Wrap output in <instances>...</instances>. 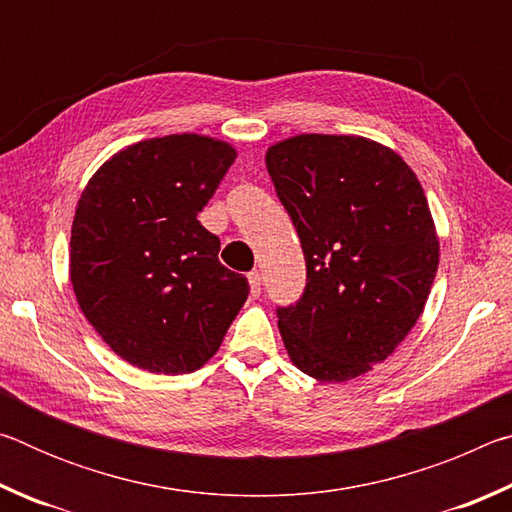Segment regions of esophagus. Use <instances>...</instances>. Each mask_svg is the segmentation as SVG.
<instances>
[{
  "label": "esophagus",
  "mask_w": 512,
  "mask_h": 512,
  "mask_svg": "<svg viewBox=\"0 0 512 512\" xmlns=\"http://www.w3.org/2000/svg\"><path fill=\"white\" fill-rule=\"evenodd\" d=\"M248 282H250V293H253V298H257L259 293H262V275H259V271H250Z\"/></svg>",
  "instance_id": "1"
}]
</instances>
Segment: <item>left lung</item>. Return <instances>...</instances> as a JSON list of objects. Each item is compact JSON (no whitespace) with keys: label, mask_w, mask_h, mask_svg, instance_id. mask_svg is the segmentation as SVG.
<instances>
[{"label":"left lung","mask_w":512,"mask_h":512,"mask_svg":"<svg viewBox=\"0 0 512 512\" xmlns=\"http://www.w3.org/2000/svg\"><path fill=\"white\" fill-rule=\"evenodd\" d=\"M307 264L302 296L277 307L291 361L318 381L368 372L420 318L438 237L420 180L400 155L352 135H298L266 153Z\"/></svg>","instance_id":"8db88e82"}]
</instances>
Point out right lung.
I'll list each match as a JSON object with an SVG mask.
<instances>
[{
    "instance_id": "right-lung-1",
    "label": "right lung",
    "mask_w": 512,
    "mask_h": 512,
    "mask_svg": "<svg viewBox=\"0 0 512 512\" xmlns=\"http://www.w3.org/2000/svg\"><path fill=\"white\" fill-rule=\"evenodd\" d=\"M235 158L212 137H155L112 155L83 189L72 287L101 339L137 368L198 370L248 298V280L219 262V237L196 219Z\"/></svg>"
}]
</instances>
